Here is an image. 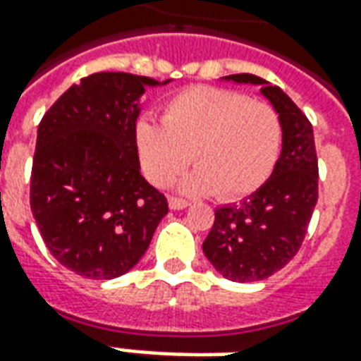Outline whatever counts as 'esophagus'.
Listing matches in <instances>:
<instances>
[{"label": "esophagus", "instance_id": "1", "mask_svg": "<svg viewBox=\"0 0 361 361\" xmlns=\"http://www.w3.org/2000/svg\"><path fill=\"white\" fill-rule=\"evenodd\" d=\"M170 209H173V211H181V209H188L189 203L185 201V199H181V197H170Z\"/></svg>", "mask_w": 361, "mask_h": 361}]
</instances>
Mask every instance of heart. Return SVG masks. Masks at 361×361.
I'll use <instances>...</instances> for the list:
<instances>
[{"mask_svg":"<svg viewBox=\"0 0 361 361\" xmlns=\"http://www.w3.org/2000/svg\"><path fill=\"white\" fill-rule=\"evenodd\" d=\"M280 142L282 126L271 104L214 87L181 90L164 104L162 123L137 126L142 170L152 183H170L193 160L181 189L216 191L222 199L255 191L272 172Z\"/></svg>","mask_w":361,"mask_h":361,"instance_id":"b5f03b06","label":"heart"}]
</instances>
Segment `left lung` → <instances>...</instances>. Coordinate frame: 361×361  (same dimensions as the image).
Listing matches in <instances>:
<instances>
[{
	"label": "left lung",
	"mask_w": 361,
	"mask_h": 361,
	"mask_svg": "<svg viewBox=\"0 0 361 361\" xmlns=\"http://www.w3.org/2000/svg\"><path fill=\"white\" fill-rule=\"evenodd\" d=\"M222 79L259 85L282 126V152L271 178L242 203L219 207L203 243L204 255L224 279L257 282L288 265L307 232L317 204L313 127L284 90L257 75H228Z\"/></svg>",
	"instance_id": "8db88e82"
}]
</instances>
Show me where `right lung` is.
<instances>
[{
    "label": "right lung",
    "mask_w": 361,
    "mask_h": 361,
    "mask_svg": "<svg viewBox=\"0 0 361 361\" xmlns=\"http://www.w3.org/2000/svg\"><path fill=\"white\" fill-rule=\"evenodd\" d=\"M104 71L69 87L38 126L30 209L46 247L85 279L131 271L168 214L166 197L141 176L139 98L166 85Z\"/></svg>",
    "instance_id": "add662e5"
}]
</instances>
